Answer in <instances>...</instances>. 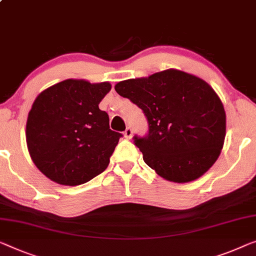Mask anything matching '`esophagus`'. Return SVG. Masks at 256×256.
I'll list each match as a JSON object with an SVG mask.
<instances>
[{
  "label": "esophagus",
  "mask_w": 256,
  "mask_h": 256,
  "mask_svg": "<svg viewBox=\"0 0 256 256\" xmlns=\"http://www.w3.org/2000/svg\"><path fill=\"white\" fill-rule=\"evenodd\" d=\"M132 134H133V131L131 128H126V130L124 131V136L126 139H131L132 138Z\"/></svg>",
  "instance_id": "34e87169"
}]
</instances>
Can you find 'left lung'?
Listing matches in <instances>:
<instances>
[{
    "mask_svg": "<svg viewBox=\"0 0 256 256\" xmlns=\"http://www.w3.org/2000/svg\"><path fill=\"white\" fill-rule=\"evenodd\" d=\"M115 90L146 116L148 133L134 136L133 142L158 176L192 182L218 158L226 117L222 101L204 80L170 68L124 80Z\"/></svg>",
    "mask_w": 256,
    "mask_h": 256,
    "instance_id": "8db88e82",
    "label": "left lung"
}]
</instances>
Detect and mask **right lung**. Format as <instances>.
<instances>
[{
    "instance_id": "add662e5",
    "label": "right lung",
    "mask_w": 256,
    "mask_h": 256,
    "mask_svg": "<svg viewBox=\"0 0 256 256\" xmlns=\"http://www.w3.org/2000/svg\"><path fill=\"white\" fill-rule=\"evenodd\" d=\"M109 82L66 79L38 95L26 123L34 164L60 185L85 184L106 169L122 133L109 126L98 104Z\"/></svg>"
}]
</instances>
